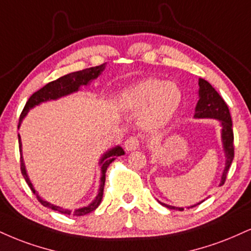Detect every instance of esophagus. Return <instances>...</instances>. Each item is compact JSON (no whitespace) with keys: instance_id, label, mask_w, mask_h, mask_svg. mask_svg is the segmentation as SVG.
Returning a JSON list of instances; mask_svg holds the SVG:
<instances>
[{"instance_id":"obj_1","label":"esophagus","mask_w":251,"mask_h":251,"mask_svg":"<svg viewBox=\"0 0 251 251\" xmlns=\"http://www.w3.org/2000/svg\"><path fill=\"white\" fill-rule=\"evenodd\" d=\"M139 147V139L133 135V137H129L127 140L125 141V150L127 152H132V151H135Z\"/></svg>"}]
</instances>
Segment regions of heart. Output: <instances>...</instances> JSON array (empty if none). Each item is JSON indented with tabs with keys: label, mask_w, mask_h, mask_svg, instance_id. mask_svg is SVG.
Returning <instances> with one entry per match:
<instances>
[{
	"label": "heart",
	"mask_w": 251,
	"mask_h": 251,
	"mask_svg": "<svg viewBox=\"0 0 251 251\" xmlns=\"http://www.w3.org/2000/svg\"><path fill=\"white\" fill-rule=\"evenodd\" d=\"M182 93L173 81L147 78L120 93L124 107L139 112V125L145 129H156L167 125L179 110Z\"/></svg>",
	"instance_id": "1"
}]
</instances>
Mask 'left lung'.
Instances as JSON below:
<instances>
[{"label": "left lung", "mask_w": 251, "mask_h": 251, "mask_svg": "<svg viewBox=\"0 0 251 251\" xmlns=\"http://www.w3.org/2000/svg\"><path fill=\"white\" fill-rule=\"evenodd\" d=\"M199 100L198 104L195 106V113L194 118L195 119H215L219 120L221 124V141H222V149L225 152L226 156V164H225V170L222 172L221 180H220V185L222 186L225 183L226 177H227V173L230 167L232 159H234V134H232V123H231V117L229 113V108L226 104V101L223 100L222 97L216 92V90L208 83L207 80L199 79ZM202 200L201 202H203ZM158 202L162 206L168 208V209H176V210H183V208L181 207H174L170 206L167 203H162L158 200ZM199 203L189 206V208H193Z\"/></svg>", "instance_id": "left-lung-1"}]
</instances>
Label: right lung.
Wrapping results in <instances>:
<instances>
[{
    "mask_svg": "<svg viewBox=\"0 0 251 251\" xmlns=\"http://www.w3.org/2000/svg\"><path fill=\"white\" fill-rule=\"evenodd\" d=\"M106 68V63L105 64L98 65V66H93V68H89L85 69V70L81 71H77V72H72V74L65 75V76L58 78V79L50 81L48 83L47 85L42 87L41 90H38L37 92H35L34 95L29 98V100L26 101L25 106H24L22 114L20 117V122H19V128L21 127V124H22L23 119L25 118L26 114L31 108H34L37 106V105L42 104V102H47L50 100H57V99L62 98V97L72 95V93L78 92L80 90L81 86H87L90 85L92 80H95L101 75V72L105 70ZM19 144H20V153H21V172H22V175L24 177V180L26 181L28 186L30 187L32 193L36 195L37 200L43 204L44 207L50 208L52 210H57V212L65 214V215H74V216H83L86 215V214L93 212V210L98 208L99 204H100L101 199H102V191H104V185H105V173H106V170L108 167V165L113 161L117 156L124 155L125 152L122 147L118 145V146H114L112 149L107 150L106 152L104 153L99 159V167H100V185H99V189H98V194L96 195L95 200H93L91 203H89L87 206L77 208V209L71 210V209H66V208L56 206V204L50 203V202L43 200L38 194V192L36 191L34 185H32L31 180H30L28 172H26L25 168V164H24V159L22 155V141H21V137L19 134Z\"/></svg>",
    "mask_w": 251,
    "mask_h": 251,
    "instance_id": "right-lung-1",
    "label": "right lung"
}]
</instances>
